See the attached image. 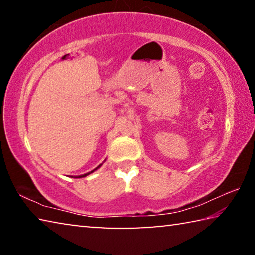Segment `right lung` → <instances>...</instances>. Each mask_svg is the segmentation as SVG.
<instances>
[{
  "label": "right lung",
  "instance_id": "add662e5",
  "mask_svg": "<svg viewBox=\"0 0 255 255\" xmlns=\"http://www.w3.org/2000/svg\"><path fill=\"white\" fill-rule=\"evenodd\" d=\"M102 165V164H100V165H99L98 167H96V169H94L93 171H91V172H89V173H86V174H83V175H79V176H75V178H84V176H86V175H89L90 173H92V172H94V171H96V170H98L99 169V167H100Z\"/></svg>",
  "mask_w": 255,
  "mask_h": 255
}]
</instances>
